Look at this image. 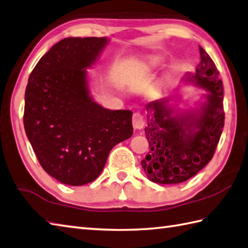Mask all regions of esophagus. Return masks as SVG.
Here are the masks:
<instances>
[{
	"label": "esophagus",
	"mask_w": 248,
	"mask_h": 248,
	"mask_svg": "<svg viewBox=\"0 0 248 248\" xmlns=\"http://www.w3.org/2000/svg\"><path fill=\"white\" fill-rule=\"evenodd\" d=\"M132 124H133V128L135 130H140L144 128V124H145V121H144V117L143 115L140 113H134L133 114V117H132Z\"/></svg>",
	"instance_id": "obj_1"
}]
</instances>
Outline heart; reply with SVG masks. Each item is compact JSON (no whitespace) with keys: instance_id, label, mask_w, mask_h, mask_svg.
Here are the masks:
<instances>
[{"instance_id":"heart-1","label":"heart","mask_w":248,"mask_h":248,"mask_svg":"<svg viewBox=\"0 0 248 248\" xmlns=\"http://www.w3.org/2000/svg\"><path fill=\"white\" fill-rule=\"evenodd\" d=\"M159 63H160L159 59H157V58H153V59L149 61V66H152V67H156V66H158V65H159Z\"/></svg>"}]
</instances>
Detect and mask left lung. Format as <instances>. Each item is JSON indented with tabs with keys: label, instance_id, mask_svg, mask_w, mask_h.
I'll return each mask as SVG.
<instances>
[{
	"label": "left lung",
	"instance_id": "left-lung-1",
	"mask_svg": "<svg viewBox=\"0 0 248 248\" xmlns=\"http://www.w3.org/2000/svg\"><path fill=\"white\" fill-rule=\"evenodd\" d=\"M199 50L201 61L186 78L208 92L199 114L173 116L168 99L146 104L150 152L140 163L154 183L179 184L195 176L211 161L219 142L225 124L222 81L214 61L201 46Z\"/></svg>",
	"mask_w": 248,
	"mask_h": 248
}]
</instances>
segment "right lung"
<instances>
[{"mask_svg": "<svg viewBox=\"0 0 248 248\" xmlns=\"http://www.w3.org/2000/svg\"><path fill=\"white\" fill-rule=\"evenodd\" d=\"M106 44V37L63 38L29 77L24 130L42 168L65 185L93 182L111 148L133 133L132 111L104 108L89 95L85 69Z\"/></svg>", "mask_w": 248, "mask_h": 248, "instance_id": "obj_1", "label": "right lung"}]
</instances>
